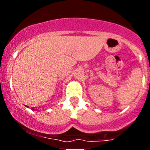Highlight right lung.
<instances>
[{
    "instance_id": "obj_1",
    "label": "right lung",
    "mask_w": 150,
    "mask_h": 150,
    "mask_svg": "<svg viewBox=\"0 0 150 150\" xmlns=\"http://www.w3.org/2000/svg\"><path fill=\"white\" fill-rule=\"evenodd\" d=\"M26 107H28V106H26ZM32 110H34V107H32Z\"/></svg>"
}]
</instances>
